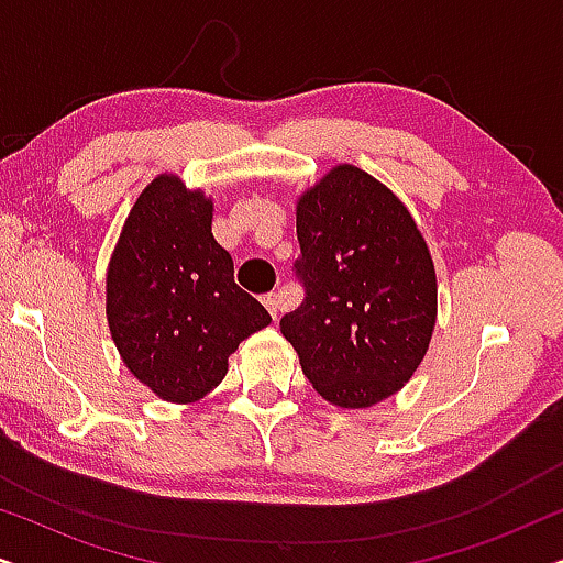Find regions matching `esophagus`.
<instances>
[{"mask_svg": "<svg viewBox=\"0 0 563 563\" xmlns=\"http://www.w3.org/2000/svg\"><path fill=\"white\" fill-rule=\"evenodd\" d=\"M264 307H266L268 312H272V318H279L282 297H279V295H266V297H264Z\"/></svg>", "mask_w": 563, "mask_h": 563, "instance_id": "1", "label": "esophagus"}]
</instances>
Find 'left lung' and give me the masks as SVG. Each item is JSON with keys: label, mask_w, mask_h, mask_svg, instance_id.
<instances>
[{"label": "left lung", "mask_w": 563, "mask_h": 563, "mask_svg": "<svg viewBox=\"0 0 563 563\" xmlns=\"http://www.w3.org/2000/svg\"><path fill=\"white\" fill-rule=\"evenodd\" d=\"M305 302L282 318L314 391L343 410L397 395L426 358L438 314L428 243L410 210L338 164L297 199Z\"/></svg>", "instance_id": "1"}]
</instances>
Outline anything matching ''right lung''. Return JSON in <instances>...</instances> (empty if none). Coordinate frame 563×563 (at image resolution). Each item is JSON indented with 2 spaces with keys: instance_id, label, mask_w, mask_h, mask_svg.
<instances>
[{
  "instance_id": "add662e5",
  "label": "right lung",
  "mask_w": 563,
  "mask_h": 563,
  "mask_svg": "<svg viewBox=\"0 0 563 563\" xmlns=\"http://www.w3.org/2000/svg\"><path fill=\"white\" fill-rule=\"evenodd\" d=\"M212 197L161 174L135 199L107 266V322L122 364L153 395L191 405L272 314L235 284L212 235Z\"/></svg>"
}]
</instances>
